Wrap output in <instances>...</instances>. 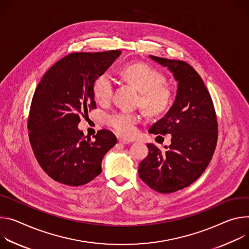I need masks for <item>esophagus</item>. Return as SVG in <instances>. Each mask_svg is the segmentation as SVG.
<instances>
[{"mask_svg":"<svg viewBox=\"0 0 249 249\" xmlns=\"http://www.w3.org/2000/svg\"><path fill=\"white\" fill-rule=\"evenodd\" d=\"M119 142H120V143H123V144H128V143H130L129 141H126V140H124V139H119Z\"/></svg>","mask_w":249,"mask_h":249,"instance_id":"obj_1","label":"esophagus"}]
</instances>
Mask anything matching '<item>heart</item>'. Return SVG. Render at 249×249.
Returning a JSON list of instances; mask_svg holds the SVG:
<instances>
[{"instance_id":"obj_1","label":"heart","mask_w":249,"mask_h":249,"mask_svg":"<svg viewBox=\"0 0 249 249\" xmlns=\"http://www.w3.org/2000/svg\"><path fill=\"white\" fill-rule=\"evenodd\" d=\"M123 78L140 91L137 104L151 117L166 112L173 100L172 88L165 84L162 73L151 66L136 62L125 65L122 71ZM115 89V81L109 72L99 74L93 83V94L101 104H107L112 100ZM141 122L137 113L121 110L107 117V124L118 134L125 139H131L137 132L136 125Z\"/></svg>"}]
</instances>
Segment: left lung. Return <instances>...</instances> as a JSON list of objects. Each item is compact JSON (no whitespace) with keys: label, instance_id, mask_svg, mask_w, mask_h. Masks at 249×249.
Returning <instances> with one entry per match:
<instances>
[{"label":"left lung","instance_id":"1","mask_svg":"<svg viewBox=\"0 0 249 249\" xmlns=\"http://www.w3.org/2000/svg\"><path fill=\"white\" fill-rule=\"evenodd\" d=\"M149 57L169 68L178 89L168 113L148 130L170 133L171 144L160 150L148 143L139 174L151 189L167 194L188 187L204 173L216 146L217 121L212 97L194 68L181 60Z\"/></svg>","mask_w":249,"mask_h":249}]
</instances>
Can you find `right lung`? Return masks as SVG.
I'll return each mask as SVG.
<instances>
[{
  "instance_id": "obj_1",
  "label": "right lung",
  "mask_w": 249,
  "mask_h": 249,
  "mask_svg": "<svg viewBox=\"0 0 249 249\" xmlns=\"http://www.w3.org/2000/svg\"><path fill=\"white\" fill-rule=\"evenodd\" d=\"M121 50L74 52L51 66L33 97L27 129L37 162L53 180L78 187L102 172L105 154L117 137L101 129L91 137L78 129L81 117L97 108L93 94L96 77L120 56Z\"/></svg>"
}]
</instances>
